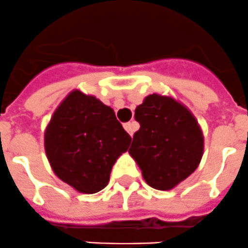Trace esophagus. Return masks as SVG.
<instances>
[{
	"mask_svg": "<svg viewBox=\"0 0 248 248\" xmlns=\"http://www.w3.org/2000/svg\"><path fill=\"white\" fill-rule=\"evenodd\" d=\"M124 129H126L127 132H128L131 136H133L135 131L138 128V126H137V124H136V122H127V124H124Z\"/></svg>",
	"mask_w": 248,
	"mask_h": 248,
	"instance_id": "esophagus-1",
	"label": "esophagus"
}]
</instances>
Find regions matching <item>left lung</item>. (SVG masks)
<instances>
[{
	"mask_svg": "<svg viewBox=\"0 0 248 248\" xmlns=\"http://www.w3.org/2000/svg\"><path fill=\"white\" fill-rule=\"evenodd\" d=\"M135 119L140 127L128 152L149 186L169 190L198 168L204 138L188 108L153 93L136 108Z\"/></svg>",
	"mask_w": 248,
	"mask_h": 248,
	"instance_id": "obj_1",
	"label": "left lung"
}]
</instances>
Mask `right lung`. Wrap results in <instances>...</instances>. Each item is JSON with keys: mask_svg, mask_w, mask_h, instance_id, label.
Here are the masks:
<instances>
[{"mask_svg": "<svg viewBox=\"0 0 248 248\" xmlns=\"http://www.w3.org/2000/svg\"><path fill=\"white\" fill-rule=\"evenodd\" d=\"M131 140L112 108L75 90L53 115L44 144L58 177L80 193L93 194L108 185L112 166Z\"/></svg>", "mask_w": 248, "mask_h": 248, "instance_id": "obj_1", "label": "right lung"}]
</instances>
